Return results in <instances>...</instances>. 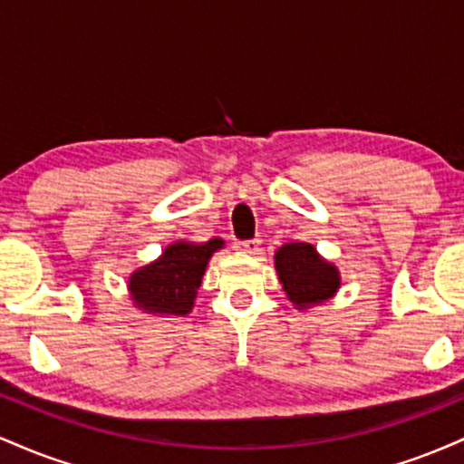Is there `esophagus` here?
<instances>
[{
    "instance_id": "34e87169",
    "label": "esophagus",
    "mask_w": 464,
    "mask_h": 464,
    "mask_svg": "<svg viewBox=\"0 0 464 464\" xmlns=\"http://www.w3.org/2000/svg\"><path fill=\"white\" fill-rule=\"evenodd\" d=\"M259 246H262V239L259 237H253V239H244V242H237L236 244V250H239V253H257Z\"/></svg>"
}]
</instances>
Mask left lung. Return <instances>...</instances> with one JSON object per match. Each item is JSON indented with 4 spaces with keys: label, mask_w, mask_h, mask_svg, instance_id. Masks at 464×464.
<instances>
[{
    "label": "left lung",
    "mask_w": 464,
    "mask_h": 464,
    "mask_svg": "<svg viewBox=\"0 0 464 464\" xmlns=\"http://www.w3.org/2000/svg\"><path fill=\"white\" fill-rule=\"evenodd\" d=\"M275 268L287 299L296 310L321 305L338 292L340 273L307 242L284 244L275 253Z\"/></svg>",
    "instance_id": "obj_1"
}]
</instances>
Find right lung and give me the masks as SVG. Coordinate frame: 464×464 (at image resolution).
Returning a JSON list of instances; mask_svg holds the SVG:
<instances>
[{
  "label": "right lung",
  "mask_w": 464,
  "mask_h": 464,
  "mask_svg": "<svg viewBox=\"0 0 464 464\" xmlns=\"http://www.w3.org/2000/svg\"><path fill=\"white\" fill-rule=\"evenodd\" d=\"M222 239L174 242L152 264L130 275L129 290L135 305L157 316H185L194 307L211 255L222 248Z\"/></svg>",
  "instance_id": "obj_1"
}]
</instances>
